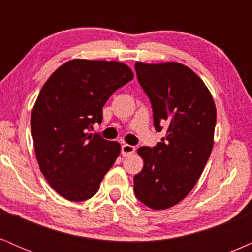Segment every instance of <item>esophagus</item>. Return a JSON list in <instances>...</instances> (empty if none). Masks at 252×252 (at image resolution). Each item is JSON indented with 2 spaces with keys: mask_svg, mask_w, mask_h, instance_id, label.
Here are the masks:
<instances>
[{
  "mask_svg": "<svg viewBox=\"0 0 252 252\" xmlns=\"http://www.w3.org/2000/svg\"><path fill=\"white\" fill-rule=\"evenodd\" d=\"M121 150H122V155L123 156H128L130 154H132V153H134L136 150V148L134 146H130V144H123Z\"/></svg>",
  "mask_w": 252,
  "mask_h": 252,
  "instance_id": "34e87169",
  "label": "esophagus"
}]
</instances>
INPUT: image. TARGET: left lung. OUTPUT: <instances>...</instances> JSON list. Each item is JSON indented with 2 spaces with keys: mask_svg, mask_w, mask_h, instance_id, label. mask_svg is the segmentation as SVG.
Returning a JSON list of instances; mask_svg holds the SVG:
<instances>
[{
  "mask_svg": "<svg viewBox=\"0 0 252 252\" xmlns=\"http://www.w3.org/2000/svg\"><path fill=\"white\" fill-rule=\"evenodd\" d=\"M148 96L156 131L166 136L155 147H141L143 169L134 178L136 198L153 210L180 202L200 178L213 148L217 111L204 82L178 63H135Z\"/></svg>",
  "mask_w": 252,
  "mask_h": 252,
  "instance_id": "obj_1",
  "label": "left lung"
}]
</instances>
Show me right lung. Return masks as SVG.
Returning a JSON list of instances; mask_svg holds the SVG:
<instances>
[{
  "instance_id": "right-lung-1",
  "label": "right lung",
  "mask_w": 252,
  "mask_h": 252,
  "mask_svg": "<svg viewBox=\"0 0 252 252\" xmlns=\"http://www.w3.org/2000/svg\"><path fill=\"white\" fill-rule=\"evenodd\" d=\"M132 78L122 63L76 59L42 86L31 117L34 149L45 179L67 200L92 198L120 155L117 142L89 131L102 123L110 96Z\"/></svg>"
}]
</instances>
